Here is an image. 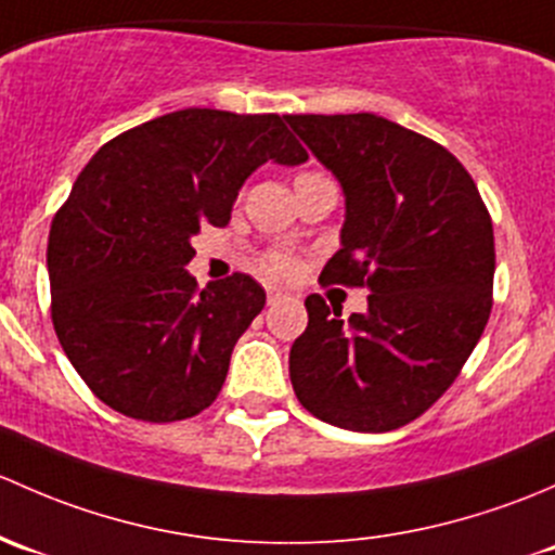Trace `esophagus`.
I'll list each match as a JSON object with an SVG mask.
<instances>
[{
	"label": "esophagus",
	"mask_w": 555,
	"mask_h": 555,
	"mask_svg": "<svg viewBox=\"0 0 555 555\" xmlns=\"http://www.w3.org/2000/svg\"><path fill=\"white\" fill-rule=\"evenodd\" d=\"M285 291H280V288H267V301H270V305H275V301H280V299H285Z\"/></svg>",
	"instance_id": "obj_1"
}]
</instances>
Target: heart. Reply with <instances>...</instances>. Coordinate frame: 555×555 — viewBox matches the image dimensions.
Listing matches in <instances>:
<instances>
[{
  "label": "heart",
  "instance_id": "1",
  "mask_svg": "<svg viewBox=\"0 0 555 555\" xmlns=\"http://www.w3.org/2000/svg\"><path fill=\"white\" fill-rule=\"evenodd\" d=\"M264 270L267 275L272 278H291L296 272V261L294 256L285 254V250H272L264 261Z\"/></svg>",
  "mask_w": 555,
  "mask_h": 555
}]
</instances>
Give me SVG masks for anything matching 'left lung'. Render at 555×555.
Wrapping results in <instances>:
<instances>
[{
    "instance_id": "1",
    "label": "left lung",
    "mask_w": 555,
    "mask_h": 555,
    "mask_svg": "<svg viewBox=\"0 0 555 555\" xmlns=\"http://www.w3.org/2000/svg\"><path fill=\"white\" fill-rule=\"evenodd\" d=\"M345 190L341 248L320 285L369 291V312L305 299L291 385L318 420L387 433L425 414L481 339L494 288L491 216L460 159L376 114H285Z\"/></svg>"
}]
</instances>
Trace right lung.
Instances as JSON below:
<instances>
[{"label": "right lung", "mask_w": 555, "mask_h": 555, "mask_svg": "<svg viewBox=\"0 0 555 555\" xmlns=\"http://www.w3.org/2000/svg\"><path fill=\"white\" fill-rule=\"evenodd\" d=\"M283 119L181 108L119 133L77 176L48 237L50 315L108 409L176 422L221 392L267 294L243 272L197 288L184 267L199 227H227L259 165L305 163Z\"/></svg>", "instance_id": "add662e5"}]
</instances>
